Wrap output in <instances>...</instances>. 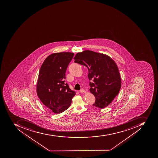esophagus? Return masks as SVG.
I'll list each match as a JSON object with an SVG mask.
<instances>
[{
	"instance_id": "esophagus-1",
	"label": "esophagus",
	"mask_w": 158,
	"mask_h": 158,
	"mask_svg": "<svg viewBox=\"0 0 158 158\" xmlns=\"http://www.w3.org/2000/svg\"><path fill=\"white\" fill-rule=\"evenodd\" d=\"M79 92L81 93H85V90L83 89H81L80 90Z\"/></svg>"
}]
</instances>
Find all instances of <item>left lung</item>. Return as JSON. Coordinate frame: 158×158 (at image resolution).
<instances>
[{"label":"left lung","mask_w":158,"mask_h":158,"mask_svg":"<svg viewBox=\"0 0 158 158\" xmlns=\"http://www.w3.org/2000/svg\"><path fill=\"white\" fill-rule=\"evenodd\" d=\"M73 59L74 62L89 69V90L96 98L93 106L100 108L107 106L121 88V77L115 62L107 55L89 50L77 53Z\"/></svg>","instance_id":"left-lung-1"}]
</instances>
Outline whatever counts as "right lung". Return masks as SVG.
I'll return each mask as SVG.
<instances>
[{
	"mask_svg": "<svg viewBox=\"0 0 158 158\" xmlns=\"http://www.w3.org/2000/svg\"><path fill=\"white\" fill-rule=\"evenodd\" d=\"M74 53H54L45 60L40 69L37 93L49 110L60 114L71 105L75 91L65 83L66 70Z\"/></svg>",
	"mask_w": 158,
	"mask_h": 158,
	"instance_id": "add662e5",
	"label": "right lung"
}]
</instances>
